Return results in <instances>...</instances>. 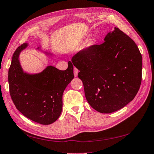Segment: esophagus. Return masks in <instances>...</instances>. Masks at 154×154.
Instances as JSON below:
<instances>
[{
    "mask_svg": "<svg viewBox=\"0 0 154 154\" xmlns=\"http://www.w3.org/2000/svg\"><path fill=\"white\" fill-rule=\"evenodd\" d=\"M78 72H79V70H78L77 68H74V76L75 77H77Z\"/></svg>",
    "mask_w": 154,
    "mask_h": 154,
    "instance_id": "esophagus-1",
    "label": "esophagus"
}]
</instances>
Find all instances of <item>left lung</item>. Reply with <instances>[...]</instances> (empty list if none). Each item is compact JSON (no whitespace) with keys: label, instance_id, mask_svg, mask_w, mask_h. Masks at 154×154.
<instances>
[{"label":"left lung","instance_id":"1","mask_svg":"<svg viewBox=\"0 0 154 154\" xmlns=\"http://www.w3.org/2000/svg\"><path fill=\"white\" fill-rule=\"evenodd\" d=\"M71 61L80 71L86 100L99 112L125 107L140 88L142 56L135 42L117 27L104 43L78 52Z\"/></svg>","mask_w":154,"mask_h":154}]
</instances>
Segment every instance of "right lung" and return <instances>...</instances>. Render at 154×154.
Segmentation results:
<instances>
[{
  "label": "right lung",
  "mask_w": 154,
  "mask_h": 154,
  "mask_svg": "<svg viewBox=\"0 0 154 154\" xmlns=\"http://www.w3.org/2000/svg\"><path fill=\"white\" fill-rule=\"evenodd\" d=\"M27 46V43L22 44L13 55L8 75L11 99L27 118L39 124H52L62 112L63 92L74 78L73 65L69 61L65 71L50 65L42 72L29 73L23 71L19 60L20 53ZM37 50L46 56L54 55L41 46Z\"/></svg>",
  "instance_id": "1"
}]
</instances>
